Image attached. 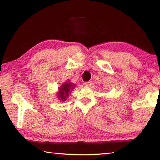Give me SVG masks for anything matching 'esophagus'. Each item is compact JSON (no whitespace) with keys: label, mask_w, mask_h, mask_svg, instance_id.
<instances>
[{"label":"esophagus","mask_w":160,"mask_h":160,"mask_svg":"<svg viewBox=\"0 0 160 160\" xmlns=\"http://www.w3.org/2000/svg\"><path fill=\"white\" fill-rule=\"evenodd\" d=\"M91 84H92L91 81H87L84 83L85 86H86V87H90L91 85Z\"/></svg>","instance_id":"1"}]
</instances>
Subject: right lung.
Masks as SVG:
<instances>
[{"instance_id":"right-lung-1","label":"right lung","mask_w":160,"mask_h":160,"mask_svg":"<svg viewBox=\"0 0 160 160\" xmlns=\"http://www.w3.org/2000/svg\"><path fill=\"white\" fill-rule=\"evenodd\" d=\"M75 87V85L74 83H72L69 80L64 82L59 87V91L57 93V96L59 98V100L62 101V102L65 101L69 98V94L71 93L72 91L74 89Z\"/></svg>"}]
</instances>
